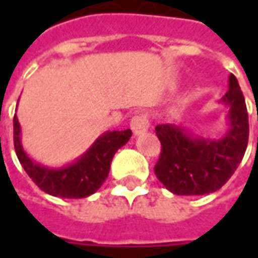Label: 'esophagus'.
I'll list each match as a JSON object with an SVG mask.
<instances>
[{
	"label": "esophagus",
	"instance_id": "obj_1",
	"mask_svg": "<svg viewBox=\"0 0 258 258\" xmlns=\"http://www.w3.org/2000/svg\"><path fill=\"white\" fill-rule=\"evenodd\" d=\"M130 127H131L135 135L144 134L149 128V120L146 117V114H138V116H134L131 118Z\"/></svg>",
	"mask_w": 258,
	"mask_h": 258
}]
</instances>
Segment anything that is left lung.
I'll return each mask as SVG.
<instances>
[{
    "label": "left lung",
    "instance_id": "1",
    "mask_svg": "<svg viewBox=\"0 0 258 258\" xmlns=\"http://www.w3.org/2000/svg\"><path fill=\"white\" fill-rule=\"evenodd\" d=\"M229 90L221 102L229 107V130L220 140L186 133L175 124H159L156 135L162 152L155 174L175 195L216 192L232 177L249 141V116L236 77L229 76Z\"/></svg>",
    "mask_w": 258,
    "mask_h": 258
}]
</instances>
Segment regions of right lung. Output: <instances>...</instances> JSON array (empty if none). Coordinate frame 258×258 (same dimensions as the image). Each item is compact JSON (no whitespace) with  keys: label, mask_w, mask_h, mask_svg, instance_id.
I'll list each match as a JSON object with an SVG mask.
<instances>
[{"label":"right lung","mask_w":258,"mask_h":258,"mask_svg":"<svg viewBox=\"0 0 258 258\" xmlns=\"http://www.w3.org/2000/svg\"><path fill=\"white\" fill-rule=\"evenodd\" d=\"M131 135V130L107 131L74 163L62 168H49L27 156L20 142V124L18 117H14L15 152L22 167L45 194L68 199L87 198L101 188L109 175L114 153L128 142Z\"/></svg>","instance_id":"right-lung-1"}]
</instances>
